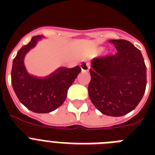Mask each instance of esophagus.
<instances>
[{"mask_svg":"<svg viewBox=\"0 0 155 155\" xmlns=\"http://www.w3.org/2000/svg\"><path fill=\"white\" fill-rule=\"evenodd\" d=\"M80 68H81V71L83 72H87L90 69L89 63L85 61H82L80 63Z\"/></svg>","mask_w":155,"mask_h":155,"instance_id":"esophagus-1","label":"esophagus"}]
</instances>
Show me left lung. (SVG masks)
I'll return each instance as SVG.
<instances>
[{
	"label": "left lung",
	"mask_w": 155,
	"mask_h": 155,
	"mask_svg": "<svg viewBox=\"0 0 155 155\" xmlns=\"http://www.w3.org/2000/svg\"><path fill=\"white\" fill-rule=\"evenodd\" d=\"M117 53L92 59L88 96L104 115L121 117L141 101L147 87V67L139 50L129 41L110 40Z\"/></svg>",
	"instance_id": "obj_1"
}]
</instances>
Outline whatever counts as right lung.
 <instances>
[{
    "label": "right lung",
    "mask_w": 155,
    "mask_h": 155,
    "mask_svg": "<svg viewBox=\"0 0 155 155\" xmlns=\"http://www.w3.org/2000/svg\"><path fill=\"white\" fill-rule=\"evenodd\" d=\"M42 38V35L33 37L27 45L18 51L11 71V83L18 100L28 109L37 113H51L62 105L68 88L81 71L79 66L73 68L61 67L45 77L30 75L24 59Z\"/></svg>",
    "instance_id": "add662e5"
}]
</instances>
